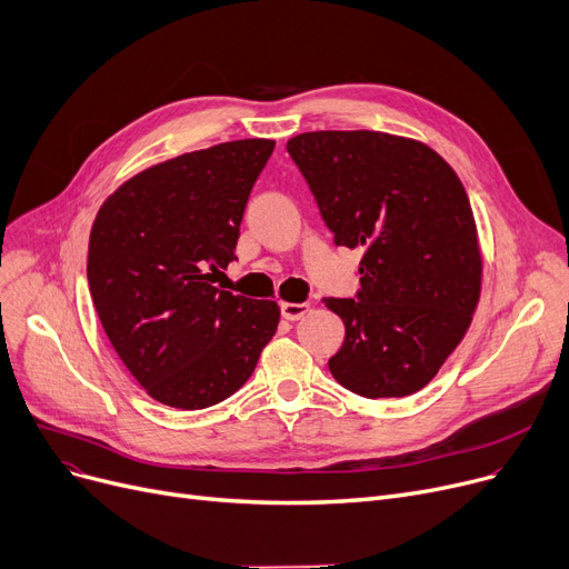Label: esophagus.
I'll use <instances>...</instances> for the list:
<instances>
[{
  "mask_svg": "<svg viewBox=\"0 0 569 569\" xmlns=\"http://www.w3.org/2000/svg\"><path fill=\"white\" fill-rule=\"evenodd\" d=\"M308 310H310L308 303H282V306H280V312H282V317H284L287 321L301 319Z\"/></svg>",
  "mask_w": 569,
  "mask_h": 569,
  "instance_id": "esophagus-1",
  "label": "esophagus"
}]
</instances>
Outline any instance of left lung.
Listing matches in <instances>:
<instances>
[{"instance_id": "obj_1", "label": "left lung", "mask_w": 569, "mask_h": 569, "mask_svg": "<svg viewBox=\"0 0 569 569\" xmlns=\"http://www.w3.org/2000/svg\"><path fill=\"white\" fill-rule=\"evenodd\" d=\"M333 231L363 248L355 299H323L345 323L329 359L363 398L423 389L463 340L481 291V252L466 189L428 146L385 131H308L287 143Z\"/></svg>"}]
</instances>
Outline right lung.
<instances>
[{
    "instance_id": "add662e5",
    "label": "right lung",
    "mask_w": 569,
    "mask_h": 569,
    "mask_svg": "<svg viewBox=\"0 0 569 569\" xmlns=\"http://www.w3.org/2000/svg\"><path fill=\"white\" fill-rule=\"evenodd\" d=\"M273 148L246 139L184 152L127 180L97 212L88 282L101 327L169 408L203 410L236 393L278 331L276 301L212 284L236 259L242 212Z\"/></svg>"
}]
</instances>
